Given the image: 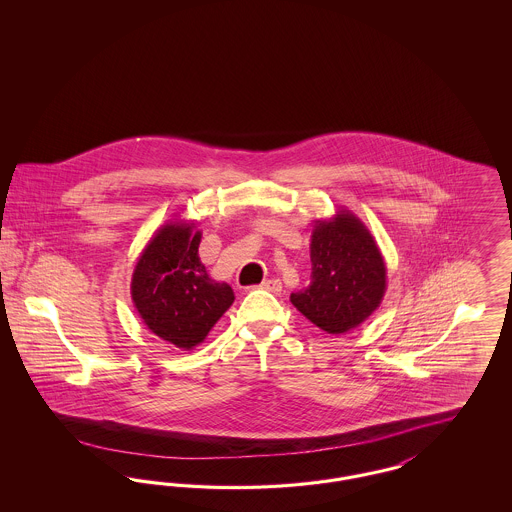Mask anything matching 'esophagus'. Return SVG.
Returning a JSON list of instances; mask_svg holds the SVG:
<instances>
[{
  "instance_id": "34e87169",
  "label": "esophagus",
  "mask_w": 512,
  "mask_h": 512,
  "mask_svg": "<svg viewBox=\"0 0 512 512\" xmlns=\"http://www.w3.org/2000/svg\"><path fill=\"white\" fill-rule=\"evenodd\" d=\"M259 290H267V292L280 293L282 292V282L276 278H267L259 284Z\"/></svg>"
}]
</instances>
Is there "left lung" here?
<instances>
[{
	"label": "left lung",
	"instance_id": "8db88e82",
	"mask_svg": "<svg viewBox=\"0 0 512 512\" xmlns=\"http://www.w3.org/2000/svg\"><path fill=\"white\" fill-rule=\"evenodd\" d=\"M311 284L292 293L293 307L328 334L361 326L388 288L386 263L365 222L347 209L317 220L311 234Z\"/></svg>",
	"mask_w": 512,
	"mask_h": 512
}]
</instances>
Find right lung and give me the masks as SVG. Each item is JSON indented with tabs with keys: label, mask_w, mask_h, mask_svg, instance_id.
Instances as JSON below:
<instances>
[{
	"label": "right lung",
	"mask_w": 512,
	"mask_h": 512,
	"mask_svg": "<svg viewBox=\"0 0 512 512\" xmlns=\"http://www.w3.org/2000/svg\"><path fill=\"white\" fill-rule=\"evenodd\" d=\"M199 244L194 220H169L140 253L130 282L134 307L147 328L184 351L205 340L234 303L232 288L205 270Z\"/></svg>",
	"instance_id": "add662e5"
}]
</instances>
